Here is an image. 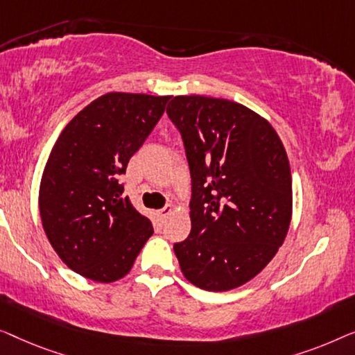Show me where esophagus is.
Returning a JSON list of instances; mask_svg holds the SVG:
<instances>
[{"mask_svg": "<svg viewBox=\"0 0 355 355\" xmlns=\"http://www.w3.org/2000/svg\"><path fill=\"white\" fill-rule=\"evenodd\" d=\"M171 212H173V206H166L164 209H161V211H159V217L166 218Z\"/></svg>", "mask_w": 355, "mask_h": 355, "instance_id": "esophagus-1", "label": "esophagus"}]
</instances>
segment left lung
I'll return each instance as SVG.
<instances>
[{
	"label": "left lung",
	"instance_id": "obj_1",
	"mask_svg": "<svg viewBox=\"0 0 355 355\" xmlns=\"http://www.w3.org/2000/svg\"><path fill=\"white\" fill-rule=\"evenodd\" d=\"M191 172V233L173 244L184 278L230 291L261 273L286 238L291 168L268 121L222 98L172 96Z\"/></svg>",
	"mask_w": 355,
	"mask_h": 355
}]
</instances>
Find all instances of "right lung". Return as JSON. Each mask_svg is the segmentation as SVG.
Returning <instances> with one entry per match:
<instances>
[{
	"mask_svg": "<svg viewBox=\"0 0 355 355\" xmlns=\"http://www.w3.org/2000/svg\"><path fill=\"white\" fill-rule=\"evenodd\" d=\"M171 96L106 93L59 135L44 166L38 206L43 230L69 268L98 283L132 270L154 233L123 196L119 177L166 111Z\"/></svg>",
	"mask_w": 355,
	"mask_h": 355,
	"instance_id": "add662e5",
	"label": "right lung"
}]
</instances>
